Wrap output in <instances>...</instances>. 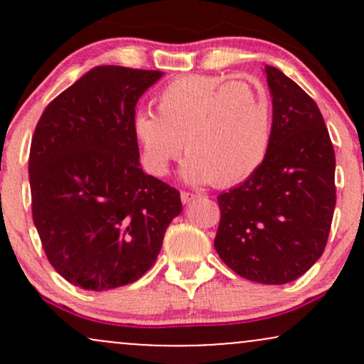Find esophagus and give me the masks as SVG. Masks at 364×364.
<instances>
[{"mask_svg": "<svg viewBox=\"0 0 364 364\" xmlns=\"http://www.w3.org/2000/svg\"><path fill=\"white\" fill-rule=\"evenodd\" d=\"M195 198H196L195 193H190V191H181V202L183 203L191 202V200H195Z\"/></svg>", "mask_w": 364, "mask_h": 364, "instance_id": "obj_1", "label": "esophagus"}]
</instances>
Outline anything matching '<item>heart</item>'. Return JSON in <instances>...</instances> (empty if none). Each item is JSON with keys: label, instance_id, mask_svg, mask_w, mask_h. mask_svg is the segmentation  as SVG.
I'll return each instance as SVG.
<instances>
[{"label": "heart", "instance_id": "b5f03b06", "mask_svg": "<svg viewBox=\"0 0 364 364\" xmlns=\"http://www.w3.org/2000/svg\"><path fill=\"white\" fill-rule=\"evenodd\" d=\"M156 111H139L132 123L144 168L154 176L168 174L183 141L185 178L219 188L245 181L269 154L272 104L255 82L185 75L159 90Z\"/></svg>", "mask_w": 364, "mask_h": 364}]
</instances>
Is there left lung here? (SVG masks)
Instances as JSON below:
<instances>
[{"mask_svg":"<svg viewBox=\"0 0 364 364\" xmlns=\"http://www.w3.org/2000/svg\"><path fill=\"white\" fill-rule=\"evenodd\" d=\"M272 94V141L255 173L217 196L214 246L237 275L287 284L306 272L327 246L336 208V154L323 116L281 70L265 66Z\"/></svg>","mask_w":364,"mask_h":364,"instance_id":"8db88e82","label":"left lung"}]
</instances>
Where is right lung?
I'll return each instance as SVG.
<instances>
[{
  "label": "right lung",
  "instance_id": "right-lung-1",
  "mask_svg": "<svg viewBox=\"0 0 364 364\" xmlns=\"http://www.w3.org/2000/svg\"><path fill=\"white\" fill-rule=\"evenodd\" d=\"M161 77L95 66L48 104L36 127L32 219L54 270L83 289L139 281L183 208L176 188L141 171L133 139L136 102Z\"/></svg>",
  "mask_w": 364,
  "mask_h": 364
}]
</instances>
